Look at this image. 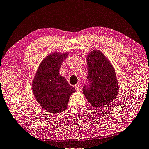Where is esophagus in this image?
I'll return each mask as SVG.
<instances>
[{
	"label": "esophagus",
	"mask_w": 149,
	"mask_h": 149,
	"mask_svg": "<svg viewBox=\"0 0 149 149\" xmlns=\"http://www.w3.org/2000/svg\"><path fill=\"white\" fill-rule=\"evenodd\" d=\"M74 88H75V89L77 91H81V86H80V85H75Z\"/></svg>",
	"instance_id": "1"
}]
</instances>
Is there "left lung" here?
Wrapping results in <instances>:
<instances>
[{"instance_id": "8db88e82", "label": "left lung", "mask_w": 149, "mask_h": 149, "mask_svg": "<svg viewBox=\"0 0 149 149\" xmlns=\"http://www.w3.org/2000/svg\"><path fill=\"white\" fill-rule=\"evenodd\" d=\"M87 84H84L83 93L94 107L107 105L116 98L118 84L113 65L101 51L91 52L87 58Z\"/></svg>"}]
</instances>
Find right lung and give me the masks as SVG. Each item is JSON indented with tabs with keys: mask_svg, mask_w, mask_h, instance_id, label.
<instances>
[{
	"mask_svg": "<svg viewBox=\"0 0 149 149\" xmlns=\"http://www.w3.org/2000/svg\"><path fill=\"white\" fill-rule=\"evenodd\" d=\"M67 53L49 54L42 62L32 84L35 98L42 108L51 113L65 111L69 97L76 91L73 87L59 74Z\"/></svg>",
	"mask_w": 149,
	"mask_h": 149,
	"instance_id": "1",
	"label": "right lung"
}]
</instances>
